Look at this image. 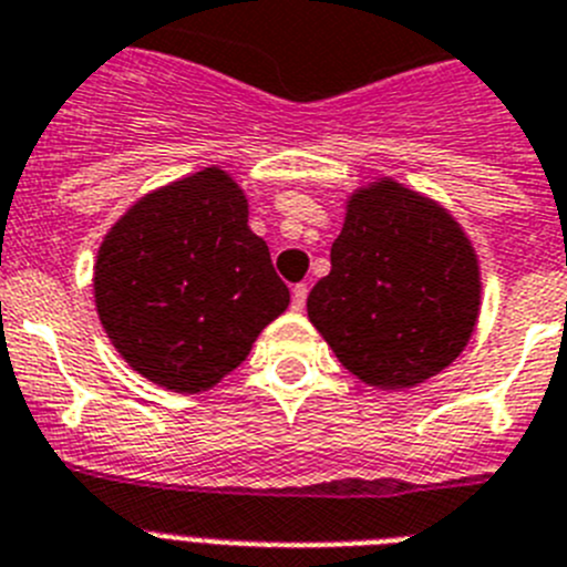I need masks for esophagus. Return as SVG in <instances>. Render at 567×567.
<instances>
[{
  "mask_svg": "<svg viewBox=\"0 0 567 567\" xmlns=\"http://www.w3.org/2000/svg\"><path fill=\"white\" fill-rule=\"evenodd\" d=\"M305 299H308V285H293V288H290V308H293V311H302Z\"/></svg>",
  "mask_w": 567,
  "mask_h": 567,
  "instance_id": "1",
  "label": "esophagus"
}]
</instances>
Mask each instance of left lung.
Wrapping results in <instances>:
<instances>
[{"instance_id":"left-lung-1","label":"left lung","mask_w":567,"mask_h":567,"mask_svg":"<svg viewBox=\"0 0 567 567\" xmlns=\"http://www.w3.org/2000/svg\"><path fill=\"white\" fill-rule=\"evenodd\" d=\"M476 313L474 248L440 205L396 182L351 196L308 317L353 377L377 388L425 382L460 357Z\"/></svg>"}]
</instances>
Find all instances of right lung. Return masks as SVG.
I'll use <instances>...</instances> for the list:
<instances>
[{
  "instance_id": "1",
  "label": "right lung",
  "mask_w": 567,
  "mask_h": 567,
  "mask_svg": "<svg viewBox=\"0 0 567 567\" xmlns=\"http://www.w3.org/2000/svg\"><path fill=\"white\" fill-rule=\"evenodd\" d=\"M93 290L127 365L176 393L216 385L290 302L219 167L136 202L102 243Z\"/></svg>"
}]
</instances>
